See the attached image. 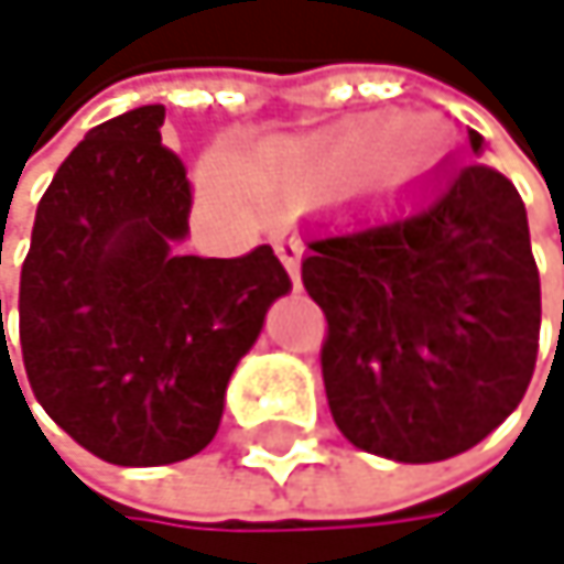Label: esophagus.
<instances>
[{
	"instance_id": "34e87169",
	"label": "esophagus",
	"mask_w": 564,
	"mask_h": 564,
	"mask_svg": "<svg viewBox=\"0 0 564 564\" xmlns=\"http://www.w3.org/2000/svg\"><path fill=\"white\" fill-rule=\"evenodd\" d=\"M273 250L280 257V263L288 267L291 280H294V288H301V253H304V243L297 237H276L273 240Z\"/></svg>"
}]
</instances>
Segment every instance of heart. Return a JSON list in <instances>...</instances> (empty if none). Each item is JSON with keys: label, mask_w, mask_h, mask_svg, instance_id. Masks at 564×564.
Listing matches in <instances>:
<instances>
[{"label": "heart", "mask_w": 564, "mask_h": 564, "mask_svg": "<svg viewBox=\"0 0 564 564\" xmlns=\"http://www.w3.org/2000/svg\"><path fill=\"white\" fill-rule=\"evenodd\" d=\"M445 147L441 127L427 116H411L401 123L391 119H360L334 137L314 143L273 153L267 160H253L240 166V176L224 163H207L199 180H204L207 199H214L224 210H247L250 193L260 199L276 196H307L324 189H344L365 183L375 176H411L424 170ZM402 160H397V150Z\"/></svg>", "instance_id": "obj_1"}]
</instances>
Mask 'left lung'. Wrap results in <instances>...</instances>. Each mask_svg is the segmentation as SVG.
Wrapping results in <instances>:
<instances>
[{
    "label": "left lung",
    "mask_w": 564,
    "mask_h": 564,
    "mask_svg": "<svg viewBox=\"0 0 564 564\" xmlns=\"http://www.w3.org/2000/svg\"><path fill=\"white\" fill-rule=\"evenodd\" d=\"M301 276L327 317L324 391L354 448L445 462L525 398L542 284L525 204L498 170L462 163L384 210L317 224Z\"/></svg>",
    "instance_id": "8db88e82"
}]
</instances>
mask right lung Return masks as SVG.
<instances>
[{
	"label": "right lung",
	"instance_id": "obj_1",
	"mask_svg": "<svg viewBox=\"0 0 564 564\" xmlns=\"http://www.w3.org/2000/svg\"><path fill=\"white\" fill-rule=\"evenodd\" d=\"M163 116L140 106L86 133L39 199L19 280L35 401L123 468L210 445L234 368L291 291L270 247L234 260L176 253L193 196L180 156L160 143Z\"/></svg>",
	"mask_w": 564,
	"mask_h": 564
}]
</instances>
